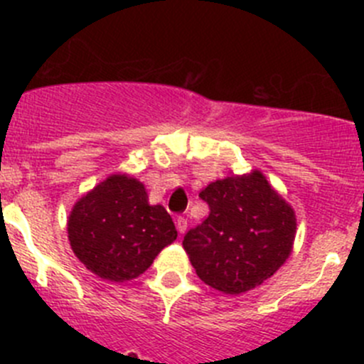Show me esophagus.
Instances as JSON below:
<instances>
[{
	"mask_svg": "<svg viewBox=\"0 0 364 364\" xmlns=\"http://www.w3.org/2000/svg\"><path fill=\"white\" fill-rule=\"evenodd\" d=\"M176 227H178L179 234H185L186 232V227H188V223H186L185 216H178V218H176Z\"/></svg>",
	"mask_w": 364,
	"mask_h": 364,
	"instance_id": "obj_1",
	"label": "esophagus"
}]
</instances>
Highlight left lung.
Listing matches in <instances>:
<instances>
[{
  "label": "left lung",
  "mask_w": 364,
  "mask_h": 364,
  "mask_svg": "<svg viewBox=\"0 0 364 364\" xmlns=\"http://www.w3.org/2000/svg\"><path fill=\"white\" fill-rule=\"evenodd\" d=\"M209 216L185 234L196 273L223 294H241L273 277L289 259L296 215L260 171L209 183L199 193Z\"/></svg>",
  "instance_id": "8db88e82"
}]
</instances>
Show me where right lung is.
I'll list each match as a JSON object with an SVG mask.
<instances>
[{
    "label": "right lung",
    "instance_id": "right-lung-1",
    "mask_svg": "<svg viewBox=\"0 0 364 364\" xmlns=\"http://www.w3.org/2000/svg\"><path fill=\"white\" fill-rule=\"evenodd\" d=\"M178 237L164 205H151L144 185L112 174L80 197L68 216L77 259L107 282L134 280Z\"/></svg>",
    "mask_w": 364,
    "mask_h": 364
}]
</instances>
